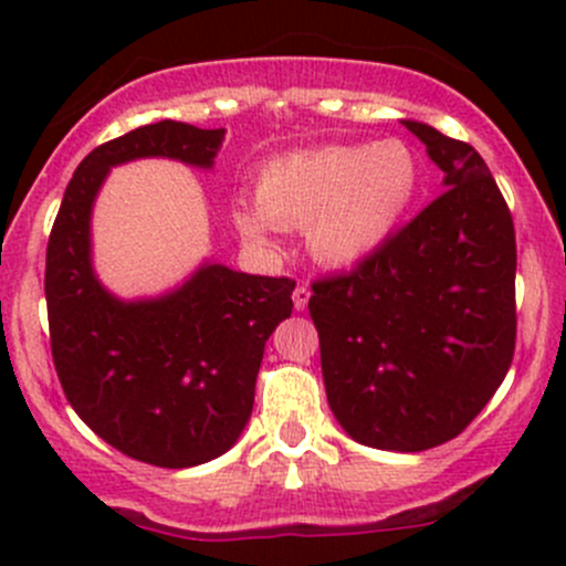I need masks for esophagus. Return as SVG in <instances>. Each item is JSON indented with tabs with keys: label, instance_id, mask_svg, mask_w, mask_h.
Returning <instances> with one entry per match:
<instances>
[{
	"label": "esophagus",
	"instance_id": "1",
	"mask_svg": "<svg viewBox=\"0 0 566 566\" xmlns=\"http://www.w3.org/2000/svg\"><path fill=\"white\" fill-rule=\"evenodd\" d=\"M310 287H306V284H298V287L293 290V304H295V310L298 312H304L306 310V304H310Z\"/></svg>",
	"mask_w": 566,
	"mask_h": 566
}]
</instances>
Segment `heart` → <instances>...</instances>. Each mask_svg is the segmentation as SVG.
I'll list each match as a JSON object with an SVG mask.
<instances>
[{
	"label": "heart",
	"mask_w": 566,
	"mask_h": 566,
	"mask_svg": "<svg viewBox=\"0 0 566 566\" xmlns=\"http://www.w3.org/2000/svg\"><path fill=\"white\" fill-rule=\"evenodd\" d=\"M421 180L419 153L402 139L284 153L262 164L256 205H238L235 221L260 241L273 227H306L315 260L356 265L402 224Z\"/></svg>",
	"instance_id": "b5f03b06"
}]
</instances>
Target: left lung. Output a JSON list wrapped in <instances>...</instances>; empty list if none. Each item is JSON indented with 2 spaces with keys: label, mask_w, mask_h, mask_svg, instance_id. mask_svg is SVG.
I'll list each match as a JSON object with an SVG mask.
<instances>
[{
  "label": "left lung",
  "mask_w": 566,
  "mask_h": 566,
  "mask_svg": "<svg viewBox=\"0 0 566 566\" xmlns=\"http://www.w3.org/2000/svg\"><path fill=\"white\" fill-rule=\"evenodd\" d=\"M441 197L353 271L312 284L325 394L353 441L424 452L458 438L515 356V224L465 142L402 119Z\"/></svg>",
  "instance_id": "1"
}]
</instances>
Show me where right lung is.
Here are the masks:
<instances>
[{"label": "right lung", "instance_id": "add662e5", "mask_svg": "<svg viewBox=\"0 0 566 566\" xmlns=\"http://www.w3.org/2000/svg\"><path fill=\"white\" fill-rule=\"evenodd\" d=\"M221 142L224 128L161 119L95 147L67 182L45 249L51 356L67 402L108 447L158 468L199 465L238 441L295 282L208 262L175 293L119 301L95 279L90 213L117 164L161 156L210 169Z\"/></svg>", "mask_w": 566, "mask_h": 566}]
</instances>
